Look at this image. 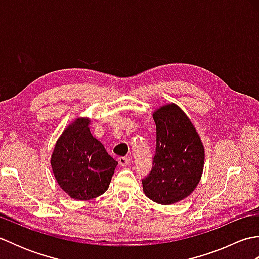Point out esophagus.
Here are the masks:
<instances>
[{
    "label": "esophagus",
    "instance_id": "34e87169",
    "mask_svg": "<svg viewBox=\"0 0 259 259\" xmlns=\"http://www.w3.org/2000/svg\"><path fill=\"white\" fill-rule=\"evenodd\" d=\"M118 161H119V164L121 167H125L130 163V158L129 157H120V158H118Z\"/></svg>",
    "mask_w": 259,
    "mask_h": 259
}]
</instances>
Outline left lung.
<instances>
[{
  "label": "left lung",
  "mask_w": 259,
  "mask_h": 259,
  "mask_svg": "<svg viewBox=\"0 0 259 259\" xmlns=\"http://www.w3.org/2000/svg\"><path fill=\"white\" fill-rule=\"evenodd\" d=\"M157 128L156 153L149 175L142 179L145 195L160 205L188 197L201 178L205 150L194 124L177 104L153 113Z\"/></svg>",
  "instance_id": "obj_1"
}]
</instances>
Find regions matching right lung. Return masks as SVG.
<instances>
[{
    "instance_id": "1",
    "label": "right lung",
    "mask_w": 259,
    "mask_h": 259,
    "mask_svg": "<svg viewBox=\"0 0 259 259\" xmlns=\"http://www.w3.org/2000/svg\"><path fill=\"white\" fill-rule=\"evenodd\" d=\"M90 120L78 118L60 136L51 157L59 186L76 200H90L108 189L118 162L90 133Z\"/></svg>"
}]
</instances>
